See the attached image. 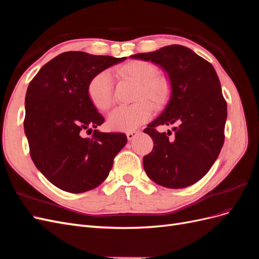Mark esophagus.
Listing matches in <instances>:
<instances>
[{
	"instance_id": "esophagus-1",
	"label": "esophagus",
	"mask_w": 259,
	"mask_h": 259,
	"mask_svg": "<svg viewBox=\"0 0 259 259\" xmlns=\"http://www.w3.org/2000/svg\"><path fill=\"white\" fill-rule=\"evenodd\" d=\"M138 131H131V132H127L126 133V136H127V139L128 140H132V139H134L135 138V136L138 134Z\"/></svg>"
}]
</instances>
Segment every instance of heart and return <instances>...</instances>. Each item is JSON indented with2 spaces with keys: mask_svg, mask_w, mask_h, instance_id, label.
Masks as SVG:
<instances>
[{
  "mask_svg": "<svg viewBox=\"0 0 259 259\" xmlns=\"http://www.w3.org/2000/svg\"><path fill=\"white\" fill-rule=\"evenodd\" d=\"M123 76L139 84L137 100H143L132 106H120L109 114L108 124L110 128L121 132H131L151 119L153 108L166 104L170 94V86L165 77L158 76L159 70L146 60H133L120 68ZM113 81L110 73L99 72L90 81L88 86L92 104L99 110H108L113 103ZM148 99L150 103L144 101Z\"/></svg>",
  "mask_w": 259,
  "mask_h": 259,
  "instance_id": "b5f03b06",
  "label": "heart"
}]
</instances>
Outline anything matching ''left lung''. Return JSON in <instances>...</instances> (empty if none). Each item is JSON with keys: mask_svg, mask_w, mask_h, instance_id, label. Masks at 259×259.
<instances>
[{"mask_svg": "<svg viewBox=\"0 0 259 259\" xmlns=\"http://www.w3.org/2000/svg\"><path fill=\"white\" fill-rule=\"evenodd\" d=\"M131 58L163 68L171 89L165 109L144 130L153 140L152 151L143 160L146 173L155 184L171 189L191 186L209 170L225 140L227 103L215 69L182 45ZM170 123L178 125L173 136L155 128Z\"/></svg>", "mask_w": 259, "mask_h": 259, "instance_id": "8db88e82", "label": "left lung"}]
</instances>
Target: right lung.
I'll return each instance as SVG.
<instances>
[{
  "label": "right lung",
  "instance_id": "add662e5",
  "mask_svg": "<svg viewBox=\"0 0 259 259\" xmlns=\"http://www.w3.org/2000/svg\"><path fill=\"white\" fill-rule=\"evenodd\" d=\"M125 59L66 52L44 65L28 86L23 127L31 159L61 190L81 193L98 187L127 143L123 133L96 130L105 119L88 93L94 76ZM86 129L93 132L90 139L82 136Z\"/></svg>",
  "mask_w": 259,
  "mask_h": 259
}]
</instances>
